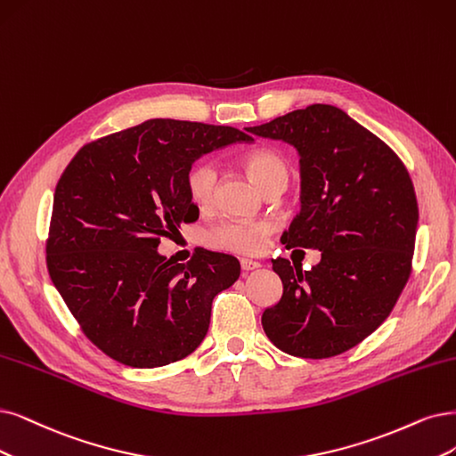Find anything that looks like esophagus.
<instances>
[{
    "mask_svg": "<svg viewBox=\"0 0 456 456\" xmlns=\"http://www.w3.org/2000/svg\"><path fill=\"white\" fill-rule=\"evenodd\" d=\"M240 266H242V271H254V268H259L261 266V263H257V261H254V259H248V257H242L240 259Z\"/></svg>",
    "mask_w": 456,
    "mask_h": 456,
    "instance_id": "34e87169",
    "label": "esophagus"
}]
</instances>
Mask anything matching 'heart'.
Listing matches in <instances>:
<instances>
[{
  "mask_svg": "<svg viewBox=\"0 0 456 456\" xmlns=\"http://www.w3.org/2000/svg\"><path fill=\"white\" fill-rule=\"evenodd\" d=\"M242 167L263 191L273 185L285 183L289 180V165L278 151L256 150L242 158ZM188 195L199 208H208L214 200L217 185V168L210 161H200L185 178ZM274 231L271 222H225L219 224L208 232V244L217 249L234 251V254L257 256L266 248L268 237Z\"/></svg>",
  "mask_w": 456,
  "mask_h": 456,
  "instance_id": "1",
  "label": "heart"
}]
</instances>
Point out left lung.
I'll return each instance as SVG.
<instances>
[{
  "instance_id": "1",
  "label": "left lung",
  "mask_w": 456,
  "mask_h": 456,
  "mask_svg": "<svg viewBox=\"0 0 456 456\" xmlns=\"http://www.w3.org/2000/svg\"><path fill=\"white\" fill-rule=\"evenodd\" d=\"M248 131L297 148L300 212L281 242L322 251L312 271L273 261L283 293L263 312V329L293 357L340 355L389 317L411 274L419 208L408 168L332 105H310Z\"/></svg>"
}]
</instances>
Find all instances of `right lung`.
I'll use <instances>...</instances> for the list:
<instances>
[{
  "instance_id": "right-lung-1",
  "label": "right lung",
  "mask_w": 456,
  "mask_h": 456,
  "mask_svg": "<svg viewBox=\"0 0 456 456\" xmlns=\"http://www.w3.org/2000/svg\"><path fill=\"white\" fill-rule=\"evenodd\" d=\"M251 141L227 126L156 118L84 144L65 167L50 217L48 274L82 332L110 359L156 368L205 340L212 300L239 280L240 263L208 249L173 263L158 246L199 217L185 185L193 161Z\"/></svg>"
}]
</instances>
